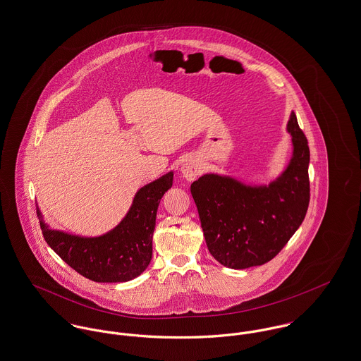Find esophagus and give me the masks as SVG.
Wrapping results in <instances>:
<instances>
[{"mask_svg":"<svg viewBox=\"0 0 361 361\" xmlns=\"http://www.w3.org/2000/svg\"><path fill=\"white\" fill-rule=\"evenodd\" d=\"M180 171L187 181H194L202 174V164L197 159H188L181 164Z\"/></svg>","mask_w":361,"mask_h":361,"instance_id":"esophagus-1","label":"esophagus"}]
</instances>
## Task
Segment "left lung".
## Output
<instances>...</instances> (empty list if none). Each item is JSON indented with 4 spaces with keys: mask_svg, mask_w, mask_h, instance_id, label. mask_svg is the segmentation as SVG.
<instances>
[{
    "mask_svg": "<svg viewBox=\"0 0 361 361\" xmlns=\"http://www.w3.org/2000/svg\"><path fill=\"white\" fill-rule=\"evenodd\" d=\"M286 131L292 158L269 185H247L214 173L191 184L207 249L226 267L243 270L270 262L305 220L310 151L293 112Z\"/></svg>",
    "mask_w": 361,
    "mask_h": 361,
    "instance_id": "left-lung-1",
    "label": "left lung"
}]
</instances>
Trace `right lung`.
I'll use <instances>...</instances> for the list:
<instances>
[{
	"instance_id": "right-lung-1",
	"label": "right lung",
	"mask_w": 361,
	"mask_h": 361,
	"mask_svg": "<svg viewBox=\"0 0 361 361\" xmlns=\"http://www.w3.org/2000/svg\"><path fill=\"white\" fill-rule=\"evenodd\" d=\"M173 185V171L140 188L121 223L99 237H80L45 224L37 216L45 242L82 277L95 282H126L142 274L152 259L157 212Z\"/></svg>"
}]
</instances>
